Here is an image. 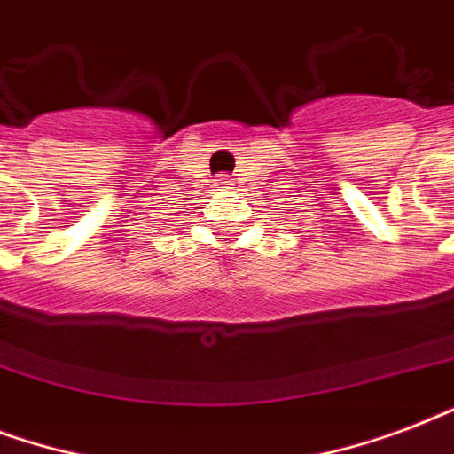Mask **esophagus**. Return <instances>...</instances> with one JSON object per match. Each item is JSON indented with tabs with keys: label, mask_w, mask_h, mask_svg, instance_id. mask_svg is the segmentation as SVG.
Returning <instances> with one entry per match:
<instances>
[{
	"label": "esophagus",
	"mask_w": 454,
	"mask_h": 454,
	"mask_svg": "<svg viewBox=\"0 0 454 454\" xmlns=\"http://www.w3.org/2000/svg\"><path fill=\"white\" fill-rule=\"evenodd\" d=\"M216 185H219V188H228L226 176H219V178H216Z\"/></svg>",
	"instance_id": "obj_1"
}]
</instances>
